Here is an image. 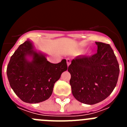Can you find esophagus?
I'll use <instances>...</instances> for the list:
<instances>
[{
    "label": "esophagus",
    "mask_w": 127,
    "mask_h": 127,
    "mask_svg": "<svg viewBox=\"0 0 127 127\" xmlns=\"http://www.w3.org/2000/svg\"><path fill=\"white\" fill-rule=\"evenodd\" d=\"M67 65L68 66L70 64V60L69 59V58H67Z\"/></svg>",
    "instance_id": "1"
}]
</instances>
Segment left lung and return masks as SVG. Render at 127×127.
<instances>
[{
  "mask_svg": "<svg viewBox=\"0 0 127 127\" xmlns=\"http://www.w3.org/2000/svg\"><path fill=\"white\" fill-rule=\"evenodd\" d=\"M95 43L97 53L90 57H76L68 67L72 95L78 101L90 105L102 101L113 92L120 73L111 46Z\"/></svg>",
  "mask_w": 127,
  "mask_h": 127,
  "instance_id": "8db88e82",
  "label": "left lung"
}]
</instances>
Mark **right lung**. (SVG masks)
Instances as JSON below:
<instances>
[{
  "label": "right lung",
  "instance_id": "obj_1",
  "mask_svg": "<svg viewBox=\"0 0 127 127\" xmlns=\"http://www.w3.org/2000/svg\"><path fill=\"white\" fill-rule=\"evenodd\" d=\"M27 55L32 56L33 60L28 61ZM67 69L65 59L58 64H51L42 54L33 51L32 43L27 41L11 56L7 76L10 86L20 99L35 104L50 98L54 85Z\"/></svg>",
  "mask_w": 127,
  "mask_h": 127
}]
</instances>
